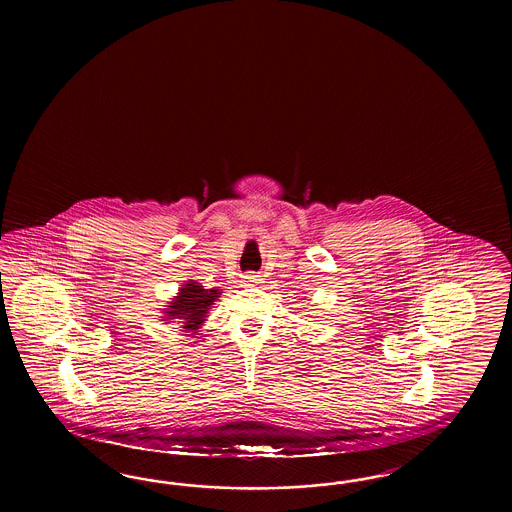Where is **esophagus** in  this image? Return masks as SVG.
Listing matches in <instances>:
<instances>
[{
  "mask_svg": "<svg viewBox=\"0 0 512 512\" xmlns=\"http://www.w3.org/2000/svg\"><path fill=\"white\" fill-rule=\"evenodd\" d=\"M242 279H244V283H246V285H253V283H261V276H257L255 272H246V274L242 276Z\"/></svg>",
  "mask_w": 512,
  "mask_h": 512,
  "instance_id": "34e87169",
  "label": "esophagus"
}]
</instances>
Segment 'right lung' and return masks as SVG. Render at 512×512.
Listing matches in <instances>:
<instances>
[{
    "mask_svg": "<svg viewBox=\"0 0 512 512\" xmlns=\"http://www.w3.org/2000/svg\"><path fill=\"white\" fill-rule=\"evenodd\" d=\"M217 295V289H202L197 281H189L180 289V296L171 302L167 315L169 319H180L186 330H197Z\"/></svg>",
    "mask_w": 512,
    "mask_h": 512,
    "instance_id": "right-lung-1",
    "label": "right lung"
}]
</instances>
